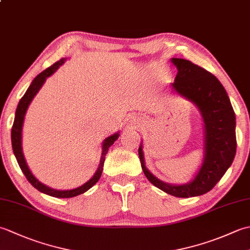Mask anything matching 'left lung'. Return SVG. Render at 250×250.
I'll use <instances>...</instances> for the list:
<instances>
[{
  "mask_svg": "<svg viewBox=\"0 0 250 250\" xmlns=\"http://www.w3.org/2000/svg\"><path fill=\"white\" fill-rule=\"evenodd\" d=\"M177 75L172 88L200 111L204 126V157L192 180L183 185L164 183L145 166L143 143L139 156L143 172L149 182L177 198H191L208 192L231 167L236 152L235 114L226 89L213 74L192 62L172 58Z\"/></svg>",
  "mask_w": 250,
  "mask_h": 250,
  "instance_id": "1",
  "label": "left lung"
}]
</instances>
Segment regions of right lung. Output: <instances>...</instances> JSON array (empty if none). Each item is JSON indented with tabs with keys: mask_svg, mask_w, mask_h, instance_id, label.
<instances>
[{
	"mask_svg": "<svg viewBox=\"0 0 250 250\" xmlns=\"http://www.w3.org/2000/svg\"><path fill=\"white\" fill-rule=\"evenodd\" d=\"M66 60H67L66 58H62L61 60L56 62L55 64H52L50 67L46 68L45 71L39 74V75H37L33 79V82L31 83L30 87L25 91L24 95L19 101L17 109H16V113H15V120H14V125L12 128V146H13L14 155H15L16 159H17V162L19 164L21 171H22V173L24 174L26 179L29 180V183L33 186L34 188L41 191V192L48 194L50 196H55V198H63V199L73 198V196L83 194L86 192V191H88L90 188H92L93 186L98 183V180L100 179L101 175H102L106 153H107L109 147L114 144L115 141L118 139L120 135L119 131H118V132H116L115 134L106 137V139L103 141L102 155H101L100 164H99L97 172L94 173L93 176L90 178L87 183H84L83 185L79 186V187H77L75 189L57 190L54 188H50V187H48V186H46L43 183H41L40 180L37 179L33 174H32V172L30 171V168L28 167V164H26L25 158H24L23 151H22V126H23V121H24V116H25L26 110H28L29 105L32 102V100L34 99L37 92L40 91V89L43 87V84L46 82V79L49 76H51L52 74H54Z\"/></svg>",
	"mask_w": 250,
	"mask_h": 250,
	"instance_id": "1",
	"label": "right lung"
}]
</instances>
